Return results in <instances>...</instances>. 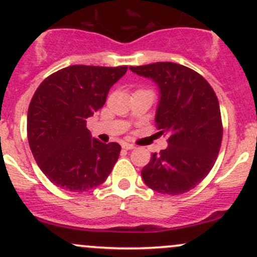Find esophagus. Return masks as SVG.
<instances>
[{
	"mask_svg": "<svg viewBox=\"0 0 257 257\" xmlns=\"http://www.w3.org/2000/svg\"><path fill=\"white\" fill-rule=\"evenodd\" d=\"M122 147L124 150H134L135 149V145H133V144H129V143H123L122 144Z\"/></svg>",
	"mask_w": 257,
	"mask_h": 257,
	"instance_id": "esophagus-1",
	"label": "esophagus"
}]
</instances>
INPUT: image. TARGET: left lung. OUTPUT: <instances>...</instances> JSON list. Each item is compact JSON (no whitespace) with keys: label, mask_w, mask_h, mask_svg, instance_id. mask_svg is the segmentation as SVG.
Masks as SVG:
<instances>
[{"label":"left lung","mask_w":257,"mask_h":257,"mask_svg":"<svg viewBox=\"0 0 257 257\" xmlns=\"http://www.w3.org/2000/svg\"><path fill=\"white\" fill-rule=\"evenodd\" d=\"M129 69L158 84L156 126L168 135V147L152 153L141 176L156 192H188L213 169L219 155L223 126L216 94L202 75L184 65L166 61Z\"/></svg>","instance_id":"8db88e82"}]
</instances>
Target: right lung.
Wrapping results in <instances>:
<instances>
[{
	"mask_svg": "<svg viewBox=\"0 0 257 257\" xmlns=\"http://www.w3.org/2000/svg\"><path fill=\"white\" fill-rule=\"evenodd\" d=\"M126 70V65H72L38 85L28 111L29 145L40 169L55 186L88 192L110 175L120 146L91 139L87 118L104 106L110 88Z\"/></svg>",
	"mask_w": 257,
	"mask_h": 257,
	"instance_id": "add662e5",
	"label": "right lung"
}]
</instances>
